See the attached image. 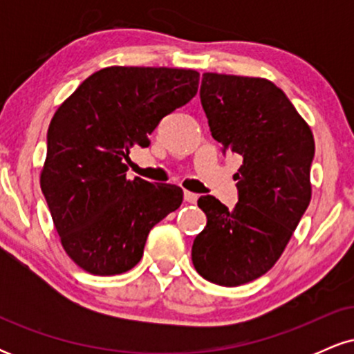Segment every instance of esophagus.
<instances>
[{"mask_svg": "<svg viewBox=\"0 0 354 354\" xmlns=\"http://www.w3.org/2000/svg\"><path fill=\"white\" fill-rule=\"evenodd\" d=\"M185 201L189 203V205H194L198 201V194L191 193V191H185Z\"/></svg>", "mask_w": 354, "mask_h": 354, "instance_id": "34e87169", "label": "esophagus"}]
</instances>
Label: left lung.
I'll use <instances>...</instances> for the list:
<instances>
[{
	"mask_svg": "<svg viewBox=\"0 0 354 354\" xmlns=\"http://www.w3.org/2000/svg\"><path fill=\"white\" fill-rule=\"evenodd\" d=\"M200 98L223 154H238L243 163L233 209L211 194L198 200L208 221L191 259L208 281L239 286L273 268L310 205L315 140L268 80L205 73Z\"/></svg>",
	"mask_w": 354,
	"mask_h": 354,
	"instance_id": "1",
	"label": "left lung"
}]
</instances>
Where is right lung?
Returning a JSON list of instances; mask_svg holds the SVG:
<instances>
[{
  "label": "right lung",
  "mask_w": 354,
  "mask_h": 354,
  "mask_svg": "<svg viewBox=\"0 0 354 354\" xmlns=\"http://www.w3.org/2000/svg\"><path fill=\"white\" fill-rule=\"evenodd\" d=\"M200 73L111 66L93 73L53 116L41 191L68 256L91 274L140 263L148 233L180 208L174 185L126 180L129 149L149 146L166 115L196 95Z\"/></svg>",
  "instance_id": "1"
}]
</instances>
